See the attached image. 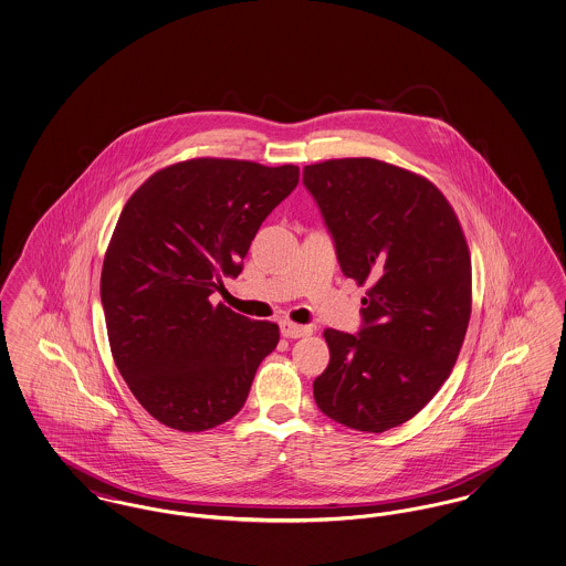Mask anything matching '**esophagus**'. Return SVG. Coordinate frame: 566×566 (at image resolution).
I'll return each instance as SVG.
<instances>
[{
	"label": "esophagus",
	"mask_w": 566,
	"mask_h": 566,
	"mask_svg": "<svg viewBox=\"0 0 566 566\" xmlns=\"http://www.w3.org/2000/svg\"><path fill=\"white\" fill-rule=\"evenodd\" d=\"M280 331L286 339H298V337H307L312 333L310 326H303V324L291 323V321H282L280 323Z\"/></svg>",
	"instance_id": "obj_1"
}]
</instances>
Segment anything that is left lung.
Here are the masks:
<instances>
[{"instance_id": "left-lung-1", "label": "left lung", "mask_w": 566, "mask_h": 566, "mask_svg": "<svg viewBox=\"0 0 566 566\" xmlns=\"http://www.w3.org/2000/svg\"><path fill=\"white\" fill-rule=\"evenodd\" d=\"M346 277L367 284L356 335L326 328L331 360L314 399L331 420L384 432L413 418L448 379L471 316V256L427 178L376 159L303 167Z\"/></svg>"}]
</instances>
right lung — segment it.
<instances>
[{
  "instance_id": "1",
  "label": "right lung",
  "mask_w": 566,
  "mask_h": 566,
  "mask_svg": "<svg viewBox=\"0 0 566 566\" xmlns=\"http://www.w3.org/2000/svg\"><path fill=\"white\" fill-rule=\"evenodd\" d=\"M298 167L192 159L153 174L123 208L102 270L114 363L139 405L169 429L199 432L242 409L277 324L212 305L238 277L261 222Z\"/></svg>"
}]
</instances>
